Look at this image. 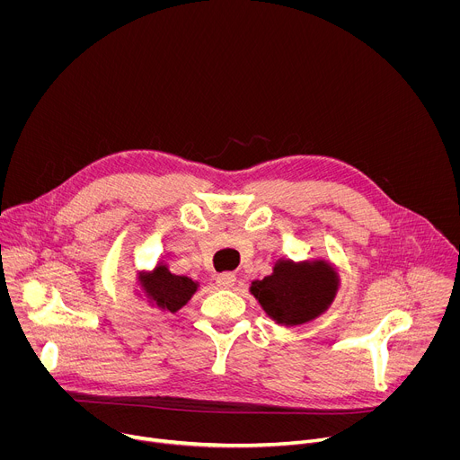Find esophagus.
Instances as JSON below:
<instances>
[{
	"instance_id": "34e87169",
	"label": "esophagus",
	"mask_w": 460,
	"mask_h": 460,
	"mask_svg": "<svg viewBox=\"0 0 460 460\" xmlns=\"http://www.w3.org/2000/svg\"><path fill=\"white\" fill-rule=\"evenodd\" d=\"M236 282V275L234 273H220L217 277V286L222 289H231Z\"/></svg>"
}]
</instances>
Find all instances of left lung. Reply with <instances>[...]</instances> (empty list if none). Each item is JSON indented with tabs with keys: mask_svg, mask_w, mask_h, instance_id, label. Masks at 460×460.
<instances>
[{
	"mask_svg": "<svg viewBox=\"0 0 460 460\" xmlns=\"http://www.w3.org/2000/svg\"><path fill=\"white\" fill-rule=\"evenodd\" d=\"M341 277L332 261L316 258L293 261L280 258L273 273L251 282V295L279 325H300L332 307Z\"/></svg>",
	"mask_w": 460,
	"mask_h": 460,
	"instance_id": "1",
	"label": "left lung"
}]
</instances>
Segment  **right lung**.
<instances>
[{"label": "right lung", "mask_w": 460, "mask_h": 460, "mask_svg": "<svg viewBox=\"0 0 460 460\" xmlns=\"http://www.w3.org/2000/svg\"><path fill=\"white\" fill-rule=\"evenodd\" d=\"M138 286L149 304L162 311L176 313L199 291L200 284L189 277L171 273L165 261H158L153 271L140 273Z\"/></svg>", "instance_id": "1"}]
</instances>
